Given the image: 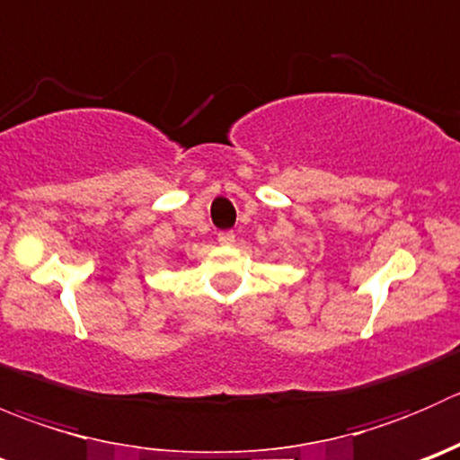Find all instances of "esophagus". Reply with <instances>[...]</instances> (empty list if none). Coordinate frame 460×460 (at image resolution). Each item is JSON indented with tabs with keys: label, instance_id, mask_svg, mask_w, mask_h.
Masks as SVG:
<instances>
[{
	"label": "esophagus",
	"instance_id": "obj_1",
	"mask_svg": "<svg viewBox=\"0 0 460 460\" xmlns=\"http://www.w3.org/2000/svg\"><path fill=\"white\" fill-rule=\"evenodd\" d=\"M217 243H220L222 247H231V244L235 243V234L234 231H222V234H217Z\"/></svg>",
	"mask_w": 460,
	"mask_h": 460
}]
</instances>
